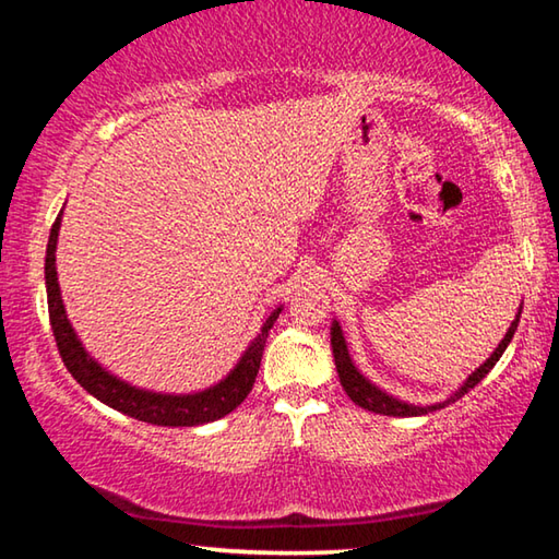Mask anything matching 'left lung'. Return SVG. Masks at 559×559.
<instances>
[{
  "mask_svg": "<svg viewBox=\"0 0 559 559\" xmlns=\"http://www.w3.org/2000/svg\"><path fill=\"white\" fill-rule=\"evenodd\" d=\"M518 320H520V313L515 316L513 323H510L506 337L500 340V345L496 347V353L490 355V357L486 359V362L480 365L478 370L468 377L466 384H463L461 390L451 396V400L441 402V404H433V406H412V404H406V402L394 400V396L380 392V390H377L374 384L367 382L365 377L355 370L353 359H349V355H347V345H345L343 330H340V325H337V323H333V328H330V335H333V337H330V343H333V355H335V365H337L340 384H343V390L347 392L349 400H353L357 406H362V409H367V412H374V414H384V416H419V414H427V412L443 409V406H447V404L456 402V400H461L463 394L471 392L473 386H476L480 380H484V377H486L490 370H493V365L498 362L500 355L506 353L508 343H510V340H513V335H515V330H518Z\"/></svg>",
  "mask_w": 559,
  "mask_h": 559,
  "instance_id": "1",
  "label": "left lung"
}]
</instances>
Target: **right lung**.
<instances>
[{
  "label": "right lung",
  "mask_w": 559,
  "mask_h": 559,
  "mask_svg": "<svg viewBox=\"0 0 559 559\" xmlns=\"http://www.w3.org/2000/svg\"><path fill=\"white\" fill-rule=\"evenodd\" d=\"M59 226L61 216H56L49 246H46V298H49V320L56 347H59L66 370L73 374V380L79 382L83 390L91 392L103 404L112 406V409L128 414L132 419L157 424V427H197V424L222 419V416L234 412L236 406L246 400V394L251 392L253 382H257L269 330L276 323L281 308L273 310L269 316V320L261 328V335L253 340L249 349H246V355L241 357V362L234 367V372L226 377L224 382L212 386V390L185 396L135 390V386L120 382L118 377L108 374L96 359L88 357L86 349L81 347L79 337H75L69 318H66L59 278H56V241H59Z\"/></svg>",
  "instance_id": "1"
}]
</instances>
